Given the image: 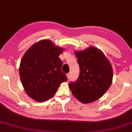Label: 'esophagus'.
<instances>
[{
    "label": "esophagus",
    "mask_w": 132,
    "mask_h": 132,
    "mask_svg": "<svg viewBox=\"0 0 132 132\" xmlns=\"http://www.w3.org/2000/svg\"><path fill=\"white\" fill-rule=\"evenodd\" d=\"M70 73H68L67 74V78H68V79L69 80V78H70Z\"/></svg>",
    "instance_id": "esophagus-1"
}]
</instances>
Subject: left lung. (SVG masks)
Listing matches in <instances>:
<instances>
[{
	"label": "left lung",
	"instance_id": "1",
	"mask_svg": "<svg viewBox=\"0 0 132 132\" xmlns=\"http://www.w3.org/2000/svg\"><path fill=\"white\" fill-rule=\"evenodd\" d=\"M80 74L69 87L74 96L83 103H89L102 96L112 80L111 64L103 52L94 47L77 51Z\"/></svg>",
	"mask_w": 132,
	"mask_h": 132
}]
</instances>
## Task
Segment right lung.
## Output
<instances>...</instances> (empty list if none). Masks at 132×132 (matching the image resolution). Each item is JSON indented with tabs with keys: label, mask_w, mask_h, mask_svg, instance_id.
<instances>
[{
	"label": "right lung",
	"mask_w": 132,
	"mask_h": 132,
	"mask_svg": "<svg viewBox=\"0 0 132 132\" xmlns=\"http://www.w3.org/2000/svg\"><path fill=\"white\" fill-rule=\"evenodd\" d=\"M63 49L50 40H43L33 45L21 61L20 78L26 93L37 102H44L55 95L60 84L68 80L61 70L59 58Z\"/></svg>",
	"instance_id": "obj_1"
}]
</instances>
